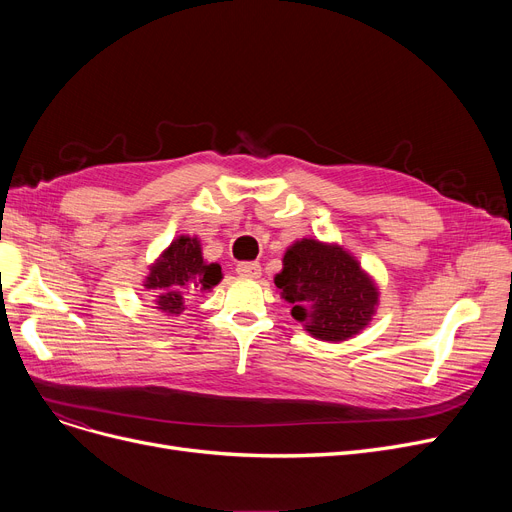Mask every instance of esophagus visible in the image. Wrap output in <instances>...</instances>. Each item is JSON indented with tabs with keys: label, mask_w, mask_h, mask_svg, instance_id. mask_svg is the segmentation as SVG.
I'll return each instance as SVG.
<instances>
[{
	"label": "esophagus",
	"mask_w": 512,
	"mask_h": 512,
	"mask_svg": "<svg viewBox=\"0 0 512 512\" xmlns=\"http://www.w3.org/2000/svg\"><path fill=\"white\" fill-rule=\"evenodd\" d=\"M236 272L245 278H259L261 276V265L257 261H240L236 265Z\"/></svg>",
	"instance_id": "1"
}]
</instances>
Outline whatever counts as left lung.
I'll list each match as a JSON object with an SVG mask.
<instances>
[{"mask_svg":"<svg viewBox=\"0 0 512 512\" xmlns=\"http://www.w3.org/2000/svg\"><path fill=\"white\" fill-rule=\"evenodd\" d=\"M274 284L292 305V317L317 340L344 342L369 326L380 288L353 253L336 242L294 240Z\"/></svg>","mask_w":512,"mask_h":512,"instance_id":"8db88e82","label":"left lung"}]
</instances>
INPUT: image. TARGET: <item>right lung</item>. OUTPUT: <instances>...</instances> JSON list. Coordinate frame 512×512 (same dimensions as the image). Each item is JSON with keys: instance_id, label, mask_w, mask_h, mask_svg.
Returning <instances> with one entry per match:
<instances>
[{"instance_id": "obj_1", "label": "right lung", "mask_w": 512, "mask_h": 512, "mask_svg": "<svg viewBox=\"0 0 512 512\" xmlns=\"http://www.w3.org/2000/svg\"><path fill=\"white\" fill-rule=\"evenodd\" d=\"M222 278L220 263L203 259L201 240L182 234L149 265L143 286L155 292L153 309L168 317H178L184 311L188 294L197 297V292H209Z\"/></svg>"}]
</instances>
